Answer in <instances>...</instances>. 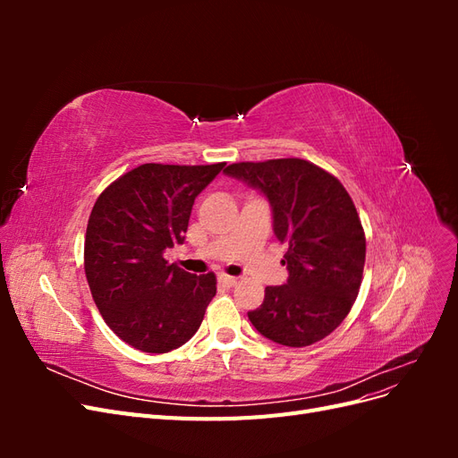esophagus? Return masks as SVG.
<instances>
[{
  "label": "esophagus",
  "mask_w": 458,
  "mask_h": 458,
  "mask_svg": "<svg viewBox=\"0 0 458 458\" xmlns=\"http://www.w3.org/2000/svg\"><path fill=\"white\" fill-rule=\"evenodd\" d=\"M217 279H219L221 284H225V286H234V284L239 283L237 276H231V275H227V273H219Z\"/></svg>",
  "instance_id": "1"
}]
</instances>
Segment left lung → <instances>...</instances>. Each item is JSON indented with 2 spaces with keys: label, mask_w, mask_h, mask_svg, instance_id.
I'll return each mask as SVG.
<instances>
[{
  "label": "left lung",
  "mask_w": 458,
  "mask_h": 458,
  "mask_svg": "<svg viewBox=\"0 0 458 458\" xmlns=\"http://www.w3.org/2000/svg\"><path fill=\"white\" fill-rule=\"evenodd\" d=\"M225 174L269 199L273 231L288 244V281L267 286L248 318L259 335L288 348L323 340L348 317L363 281L367 241L348 191L301 158L237 162Z\"/></svg>",
  "instance_id": "8db88e82"
}]
</instances>
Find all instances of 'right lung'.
<instances>
[{
	"mask_svg": "<svg viewBox=\"0 0 458 458\" xmlns=\"http://www.w3.org/2000/svg\"><path fill=\"white\" fill-rule=\"evenodd\" d=\"M141 164L95 200L84 244L86 279L105 323L145 353H165L199 330L216 275H192L164 258L183 244L199 192L224 170Z\"/></svg>",
	"mask_w": 458,
	"mask_h": 458,
	"instance_id": "obj_1",
	"label": "right lung"
}]
</instances>
